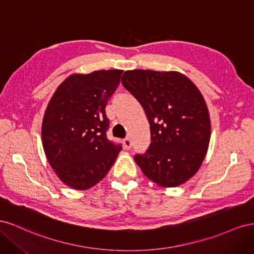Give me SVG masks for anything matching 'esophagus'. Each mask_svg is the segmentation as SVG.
<instances>
[{"instance_id": "34e87169", "label": "esophagus", "mask_w": 254, "mask_h": 254, "mask_svg": "<svg viewBox=\"0 0 254 254\" xmlns=\"http://www.w3.org/2000/svg\"><path fill=\"white\" fill-rule=\"evenodd\" d=\"M123 146H124V148L126 150H129L130 148H131V141H130L128 137L125 140H123Z\"/></svg>"}]
</instances>
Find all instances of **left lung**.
I'll list each match as a JSON object with an SVG mask.
<instances>
[{"label": "left lung", "instance_id": "obj_1", "mask_svg": "<svg viewBox=\"0 0 254 254\" xmlns=\"http://www.w3.org/2000/svg\"><path fill=\"white\" fill-rule=\"evenodd\" d=\"M122 82L142 105L150 125V146L134 157L136 164L162 188L186 183L200 168L211 137L201 92L177 71H126Z\"/></svg>", "mask_w": 254, "mask_h": 254}]
</instances>
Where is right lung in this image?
<instances>
[{
	"label": "right lung",
	"instance_id": "1",
	"mask_svg": "<svg viewBox=\"0 0 254 254\" xmlns=\"http://www.w3.org/2000/svg\"><path fill=\"white\" fill-rule=\"evenodd\" d=\"M123 70L72 74L61 82L42 121V145L50 165L65 186L84 190L108 174L122 150L107 140L106 105Z\"/></svg>",
	"mask_w": 254,
	"mask_h": 254
}]
</instances>
